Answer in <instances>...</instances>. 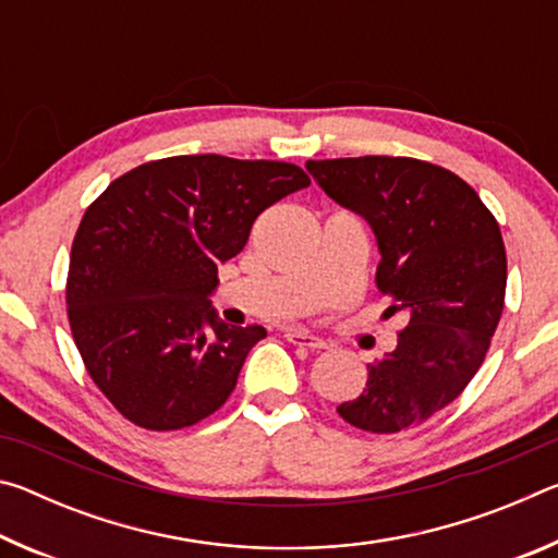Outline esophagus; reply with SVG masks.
<instances>
[{"label": "esophagus", "mask_w": 558, "mask_h": 558, "mask_svg": "<svg viewBox=\"0 0 558 558\" xmlns=\"http://www.w3.org/2000/svg\"><path fill=\"white\" fill-rule=\"evenodd\" d=\"M286 339L290 344L295 347H307V349H325V339L315 337L313 332H307V329H286Z\"/></svg>", "instance_id": "esophagus-1"}]
</instances>
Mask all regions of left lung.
I'll return each mask as SVG.
<instances>
[{"label": "left lung", "mask_w": 558, "mask_h": 558, "mask_svg": "<svg viewBox=\"0 0 558 558\" xmlns=\"http://www.w3.org/2000/svg\"><path fill=\"white\" fill-rule=\"evenodd\" d=\"M329 199L372 226L376 288L403 313L399 344L366 364L369 379L337 413L354 428L399 433L462 393L485 362L505 307L507 253L475 189L411 157L310 159Z\"/></svg>", "instance_id": "obj_1"}]
</instances>
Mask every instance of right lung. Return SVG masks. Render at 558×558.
Instances as JSON below:
<instances>
[{"label": "right lung", "instance_id": "right-lung-1", "mask_svg": "<svg viewBox=\"0 0 558 558\" xmlns=\"http://www.w3.org/2000/svg\"><path fill=\"white\" fill-rule=\"evenodd\" d=\"M305 186L288 162L179 155L130 169L88 206L65 305L90 379L128 421L179 430L226 403L266 329L219 319V266L268 206Z\"/></svg>", "mask_w": 558, "mask_h": 558}]
</instances>
